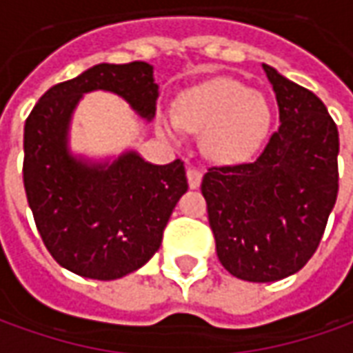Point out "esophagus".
<instances>
[{
    "instance_id": "34e87169",
    "label": "esophagus",
    "mask_w": 353,
    "mask_h": 353,
    "mask_svg": "<svg viewBox=\"0 0 353 353\" xmlns=\"http://www.w3.org/2000/svg\"><path fill=\"white\" fill-rule=\"evenodd\" d=\"M187 179H189V187L191 189H196L202 181V172L199 168H194V166H189L187 168Z\"/></svg>"
}]
</instances>
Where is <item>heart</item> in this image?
<instances>
[{
	"mask_svg": "<svg viewBox=\"0 0 353 353\" xmlns=\"http://www.w3.org/2000/svg\"><path fill=\"white\" fill-rule=\"evenodd\" d=\"M162 128L176 136L183 126L204 134V151L217 162H238L252 157L265 139L270 109L265 98L242 83L221 79L194 88L179 100V111L164 113Z\"/></svg>",
	"mask_w": 353,
	"mask_h": 353,
	"instance_id": "1",
	"label": "heart"
}]
</instances>
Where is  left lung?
<instances>
[{
	"label": "left lung",
	"mask_w": 353,
	"mask_h": 353,
	"mask_svg": "<svg viewBox=\"0 0 353 353\" xmlns=\"http://www.w3.org/2000/svg\"><path fill=\"white\" fill-rule=\"evenodd\" d=\"M280 126L252 162L212 166L202 177L215 252L232 276L276 281L318 250L339 192V130L308 88L263 64Z\"/></svg>",
	"instance_id": "8db88e82"
}]
</instances>
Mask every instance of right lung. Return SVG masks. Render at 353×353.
Masks as SVG:
<instances>
[{
  "label": "right lung",
  "instance_id": "add662e5",
  "mask_svg": "<svg viewBox=\"0 0 353 353\" xmlns=\"http://www.w3.org/2000/svg\"><path fill=\"white\" fill-rule=\"evenodd\" d=\"M111 90L151 119L159 87L145 62L98 64L43 94L24 124L22 179L35 227L58 265L92 280L138 270L161 248L187 191L181 159L149 164L136 153L111 166H87L68 153V123L81 94Z\"/></svg>",
  "mask_w": 353,
  "mask_h": 353
}]
</instances>
